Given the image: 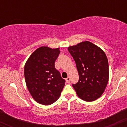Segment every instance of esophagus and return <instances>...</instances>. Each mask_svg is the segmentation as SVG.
I'll return each mask as SVG.
<instances>
[{
  "instance_id": "1",
  "label": "esophagus",
  "mask_w": 127,
  "mask_h": 127,
  "mask_svg": "<svg viewBox=\"0 0 127 127\" xmlns=\"http://www.w3.org/2000/svg\"><path fill=\"white\" fill-rule=\"evenodd\" d=\"M65 81H66V82L67 83H70V78L69 77H67V78L65 79Z\"/></svg>"
}]
</instances>
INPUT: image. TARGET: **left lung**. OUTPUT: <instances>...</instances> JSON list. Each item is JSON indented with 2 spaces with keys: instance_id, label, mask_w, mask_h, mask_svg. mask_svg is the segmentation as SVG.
Wrapping results in <instances>:
<instances>
[{
  "instance_id": "obj_1",
  "label": "left lung",
  "mask_w": 127,
  "mask_h": 127,
  "mask_svg": "<svg viewBox=\"0 0 127 127\" xmlns=\"http://www.w3.org/2000/svg\"><path fill=\"white\" fill-rule=\"evenodd\" d=\"M68 51L76 63L79 81L72 84L78 97L93 101L102 95L109 81L107 58L101 48L88 41L69 46Z\"/></svg>"
}]
</instances>
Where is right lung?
I'll return each mask as SVG.
<instances>
[{
    "label": "right lung",
    "mask_w": 127,
    "mask_h": 127,
    "mask_svg": "<svg viewBox=\"0 0 127 127\" xmlns=\"http://www.w3.org/2000/svg\"><path fill=\"white\" fill-rule=\"evenodd\" d=\"M60 53L59 48L42 46L32 54L24 66L28 90L36 101L43 105L56 101L65 85V80L55 67Z\"/></svg>",
    "instance_id": "obj_1"
}]
</instances>
